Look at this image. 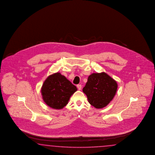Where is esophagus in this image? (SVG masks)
Here are the masks:
<instances>
[{"label":"esophagus","instance_id":"34e87169","mask_svg":"<svg viewBox=\"0 0 155 155\" xmlns=\"http://www.w3.org/2000/svg\"><path fill=\"white\" fill-rule=\"evenodd\" d=\"M77 88L78 89V90H81V88H82V85L81 84H78L77 86Z\"/></svg>","mask_w":155,"mask_h":155}]
</instances>
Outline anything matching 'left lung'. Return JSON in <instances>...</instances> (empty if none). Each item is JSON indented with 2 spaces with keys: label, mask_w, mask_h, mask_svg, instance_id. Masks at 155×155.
<instances>
[{
  "label": "left lung",
  "mask_w": 155,
  "mask_h": 155,
  "mask_svg": "<svg viewBox=\"0 0 155 155\" xmlns=\"http://www.w3.org/2000/svg\"><path fill=\"white\" fill-rule=\"evenodd\" d=\"M117 89V81L105 72H102L90 75L82 91L86 95L89 103L99 109L110 103Z\"/></svg>",
  "instance_id": "left-lung-1"
}]
</instances>
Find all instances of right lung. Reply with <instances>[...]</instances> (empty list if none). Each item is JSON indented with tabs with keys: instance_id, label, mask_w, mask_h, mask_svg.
<instances>
[{
	"instance_id": "1",
	"label": "right lung",
	"mask_w": 155,
	"mask_h": 155,
	"mask_svg": "<svg viewBox=\"0 0 155 155\" xmlns=\"http://www.w3.org/2000/svg\"><path fill=\"white\" fill-rule=\"evenodd\" d=\"M77 90L64 75L57 72L49 75L42 84L41 93L44 102L49 107L60 110L68 103L71 96Z\"/></svg>"
}]
</instances>
